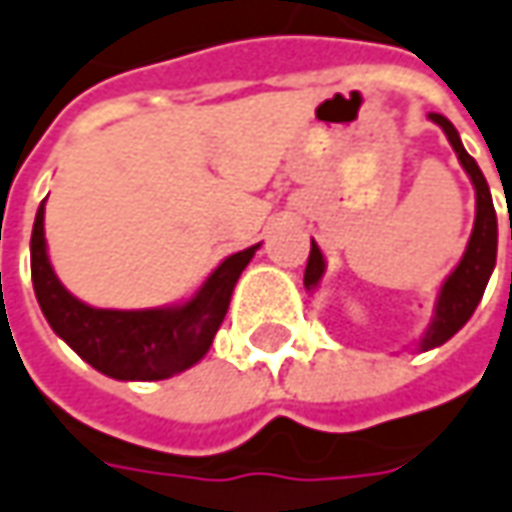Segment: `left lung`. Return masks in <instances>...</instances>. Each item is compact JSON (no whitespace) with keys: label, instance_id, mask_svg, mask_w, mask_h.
I'll use <instances>...</instances> for the list:
<instances>
[{"label":"left lung","instance_id":"left-lung-1","mask_svg":"<svg viewBox=\"0 0 512 512\" xmlns=\"http://www.w3.org/2000/svg\"><path fill=\"white\" fill-rule=\"evenodd\" d=\"M435 125H441V131L447 134V140L458 154V163L464 166L467 177L473 180L476 189V223H473V234L470 243L464 249V257L458 260V266L450 272V278L441 283V292L435 300V315L418 349L427 352L435 346L447 344L464 323L470 321V315L476 312L478 300L487 289V280L496 269V246H499V223H496V209H493V197H490V186L481 174L478 163L464 151L461 137H458L456 125L450 123L441 114H430ZM510 240H512V223H510ZM323 272H326V260H323L318 243L312 240V252L306 260V272H303V286L315 289L321 283Z\"/></svg>","mask_w":512,"mask_h":512}]
</instances>
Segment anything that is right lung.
Instances as JSON below:
<instances>
[{
    "label": "right lung",
    "instance_id": "1",
    "mask_svg": "<svg viewBox=\"0 0 512 512\" xmlns=\"http://www.w3.org/2000/svg\"><path fill=\"white\" fill-rule=\"evenodd\" d=\"M257 249L260 243L226 257L186 303L163 309H94L74 298L54 275L42 203L31 234V278L45 321L82 361L117 381H163L194 367L209 352L226 318L234 283Z\"/></svg>",
    "mask_w": 512,
    "mask_h": 512
}]
</instances>
